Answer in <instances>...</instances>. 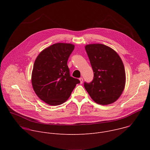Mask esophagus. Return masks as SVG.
Returning <instances> with one entry per match:
<instances>
[{"label":"esophagus","mask_w":150,"mask_h":150,"mask_svg":"<svg viewBox=\"0 0 150 150\" xmlns=\"http://www.w3.org/2000/svg\"><path fill=\"white\" fill-rule=\"evenodd\" d=\"M79 81H80V83H82V82H83V78H82V77H81V78H79Z\"/></svg>","instance_id":"1"}]
</instances>
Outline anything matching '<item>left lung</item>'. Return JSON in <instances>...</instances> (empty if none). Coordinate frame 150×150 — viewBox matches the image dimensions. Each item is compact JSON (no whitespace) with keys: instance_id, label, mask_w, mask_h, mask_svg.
Masks as SVG:
<instances>
[{"instance_id":"1","label":"left lung","mask_w":150,"mask_h":150,"mask_svg":"<svg viewBox=\"0 0 150 150\" xmlns=\"http://www.w3.org/2000/svg\"><path fill=\"white\" fill-rule=\"evenodd\" d=\"M85 48L94 72L93 81L84 82L85 90L98 104L115 102L122 94L126 82L122 59L114 50L104 45H88Z\"/></svg>"}]
</instances>
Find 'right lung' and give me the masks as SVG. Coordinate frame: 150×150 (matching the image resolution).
Here are the masks:
<instances>
[{"mask_svg": "<svg viewBox=\"0 0 150 150\" xmlns=\"http://www.w3.org/2000/svg\"><path fill=\"white\" fill-rule=\"evenodd\" d=\"M74 45L56 43L42 50L36 58L31 76L37 96L51 105H57L70 97L78 79L70 75L68 60Z\"/></svg>", "mask_w": 150, "mask_h": 150, "instance_id": "obj_1", "label": "right lung"}]
</instances>
